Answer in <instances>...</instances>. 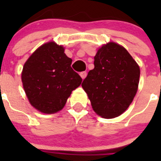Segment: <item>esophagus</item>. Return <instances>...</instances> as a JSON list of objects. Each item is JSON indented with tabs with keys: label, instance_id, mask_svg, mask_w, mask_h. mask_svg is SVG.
I'll list each match as a JSON object with an SVG mask.
<instances>
[{
	"label": "esophagus",
	"instance_id": "34e87169",
	"mask_svg": "<svg viewBox=\"0 0 161 161\" xmlns=\"http://www.w3.org/2000/svg\"><path fill=\"white\" fill-rule=\"evenodd\" d=\"M80 77L82 78V80H84L85 77H86V76H87V73H86V72H82L80 73Z\"/></svg>",
	"mask_w": 161,
	"mask_h": 161
}]
</instances>
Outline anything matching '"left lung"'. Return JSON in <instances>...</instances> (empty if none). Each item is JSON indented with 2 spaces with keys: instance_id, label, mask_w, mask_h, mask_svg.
<instances>
[{
  "instance_id": "1",
  "label": "left lung",
  "mask_w": 161,
  "mask_h": 161,
  "mask_svg": "<svg viewBox=\"0 0 161 161\" xmlns=\"http://www.w3.org/2000/svg\"><path fill=\"white\" fill-rule=\"evenodd\" d=\"M140 69L126 49L114 42L103 44L94 56V68L81 86L93 111L114 119L130 106L138 90Z\"/></svg>"
}]
</instances>
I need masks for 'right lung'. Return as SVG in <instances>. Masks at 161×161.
<instances>
[{"label": "right lung", "instance_id": "right-lung-1", "mask_svg": "<svg viewBox=\"0 0 161 161\" xmlns=\"http://www.w3.org/2000/svg\"><path fill=\"white\" fill-rule=\"evenodd\" d=\"M64 50L50 41L37 48L24 64V91L31 106L42 114L60 111L72 91L81 84V77L71 68L72 60Z\"/></svg>", "mask_w": 161, "mask_h": 161}]
</instances>
